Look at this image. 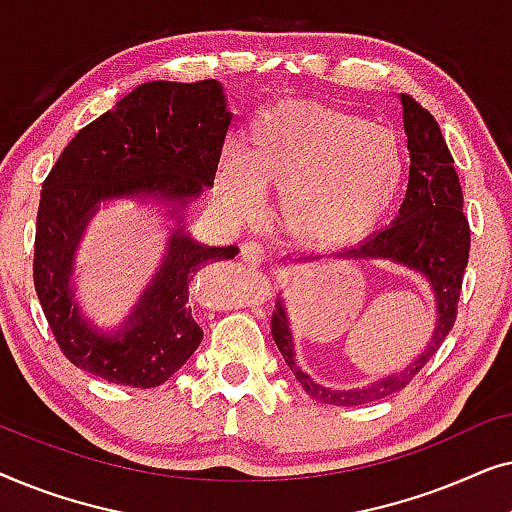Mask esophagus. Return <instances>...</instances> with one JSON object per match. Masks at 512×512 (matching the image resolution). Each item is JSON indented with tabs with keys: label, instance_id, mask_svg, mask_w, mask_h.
Returning a JSON list of instances; mask_svg holds the SVG:
<instances>
[{
	"label": "esophagus",
	"instance_id": "obj_1",
	"mask_svg": "<svg viewBox=\"0 0 512 512\" xmlns=\"http://www.w3.org/2000/svg\"><path fill=\"white\" fill-rule=\"evenodd\" d=\"M240 258L251 268H258V265L265 263V249L258 242H244L240 249Z\"/></svg>",
	"mask_w": 512,
	"mask_h": 512
}]
</instances>
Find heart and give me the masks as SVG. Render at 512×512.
<instances>
[{
    "label": "heart",
    "instance_id": "heart-1",
    "mask_svg": "<svg viewBox=\"0 0 512 512\" xmlns=\"http://www.w3.org/2000/svg\"><path fill=\"white\" fill-rule=\"evenodd\" d=\"M221 193L242 216L261 193H284L279 219L312 244H349L375 230L401 193V142L382 125L317 102H282L249 125L242 156L223 158Z\"/></svg>",
    "mask_w": 512,
    "mask_h": 512
}]
</instances>
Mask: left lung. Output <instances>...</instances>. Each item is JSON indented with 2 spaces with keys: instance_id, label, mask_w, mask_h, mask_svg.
<instances>
[{
  "instance_id": "left-lung-1",
  "label": "left lung",
  "mask_w": 512,
  "mask_h": 512,
  "mask_svg": "<svg viewBox=\"0 0 512 512\" xmlns=\"http://www.w3.org/2000/svg\"><path fill=\"white\" fill-rule=\"evenodd\" d=\"M401 104L410 151V177L403 205L389 228L370 235L359 247L340 251L338 256L349 261H391L412 270L415 275H422L436 296V331L426 342L422 354L398 373L370 382L366 387L328 389L298 368L286 305L282 298H277L270 321L272 338L300 387L319 403L352 408V405L373 403L401 391L438 352L457 319L461 282H464L468 265V249H471L464 193H461L452 153L440 135L436 118L410 95H401Z\"/></svg>"
}]
</instances>
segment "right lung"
Returning <instances> with one entry per match:
<instances>
[{
  "instance_id": "1",
  "label": "right lung",
  "mask_w": 512,
  "mask_h": 512,
  "mask_svg": "<svg viewBox=\"0 0 512 512\" xmlns=\"http://www.w3.org/2000/svg\"><path fill=\"white\" fill-rule=\"evenodd\" d=\"M233 114L219 81H149L76 132L41 188L34 237V289L62 354L86 373L123 387L170 380L202 340L188 307V284L235 244L207 247L186 233L181 209L212 186ZM114 197L174 204L180 223L136 310L114 334L100 332L73 300V254L82 230Z\"/></svg>"
}]
</instances>
